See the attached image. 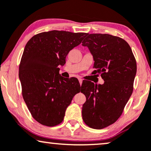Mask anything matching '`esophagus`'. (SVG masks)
<instances>
[{
    "mask_svg": "<svg viewBox=\"0 0 151 151\" xmlns=\"http://www.w3.org/2000/svg\"><path fill=\"white\" fill-rule=\"evenodd\" d=\"M79 83H80V85L81 86V84H82V82H83V80H82L81 79H79Z\"/></svg>",
    "mask_w": 151,
    "mask_h": 151,
    "instance_id": "1",
    "label": "esophagus"
}]
</instances>
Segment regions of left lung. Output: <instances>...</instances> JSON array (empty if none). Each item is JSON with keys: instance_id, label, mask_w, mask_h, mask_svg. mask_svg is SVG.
Instances as JSON below:
<instances>
[{"instance_id": "left-lung-1", "label": "left lung", "mask_w": 151, "mask_h": 151, "mask_svg": "<svg viewBox=\"0 0 151 151\" xmlns=\"http://www.w3.org/2000/svg\"><path fill=\"white\" fill-rule=\"evenodd\" d=\"M93 56L92 74H101L104 83L83 81L81 92L86 101L82 117L86 125L102 129L119 118L133 90L137 63L130 45L108 34H88L82 42Z\"/></svg>"}]
</instances>
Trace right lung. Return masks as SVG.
<instances>
[{
	"mask_svg": "<svg viewBox=\"0 0 151 151\" xmlns=\"http://www.w3.org/2000/svg\"><path fill=\"white\" fill-rule=\"evenodd\" d=\"M86 35L52 30L37 34L26 44L19 72L22 95L32 116L42 125L61 124L80 92L78 79L61 77L58 66L65 63L66 56Z\"/></svg>",
	"mask_w": 151,
	"mask_h": 151,
	"instance_id": "add662e5",
	"label": "right lung"
}]
</instances>
